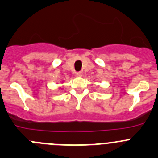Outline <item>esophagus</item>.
<instances>
[{"label":"esophagus","instance_id":"1","mask_svg":"<svg viewBox=\"0 0 158 158\" xmlns=\"http://www.w3.org/2000/svg\"><path fill=\"white\" fill-rule=\"evenodd\" d=\"M76 76L77 77H82V72H78V73H76Z\"/></svg>","mask_w":158,"mask_h":158}]
</instances>
